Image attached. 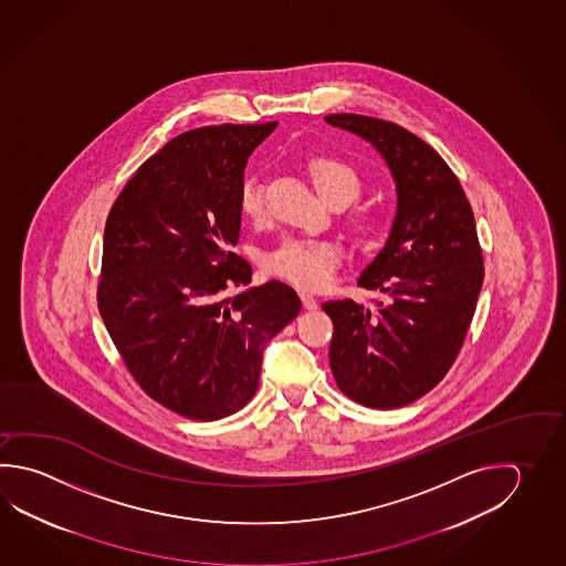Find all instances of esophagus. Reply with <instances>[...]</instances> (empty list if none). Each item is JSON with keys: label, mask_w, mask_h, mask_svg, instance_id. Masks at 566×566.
Wrapping results in <instances>:
<instances>
[{"label": "esophagus", "mask_w": 566, "mask_h": 566, "mask_svg": "<svg viewBox=\"0 0 566 566\" xmlns=\"http://www.w3.org/2000/svg\"><path fill=\"white\" fill-rule=\"evenodd\" d=\"M298 297H301L303 307L307 308V311H315V308L319 307V305H317V298L313 297V295H308L305 291H301Z\"/></svg>", "instance_id": "obj_1"}]
</instances>
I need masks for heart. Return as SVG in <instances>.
<instances>
[{"label": "heart", "mask_w": 566, "mask_h": 566, "mask_svg": "<svg viewBox=\"0 0 566 566\" xmlns=\"http://www.w3.org/2000/svg\"><path fill=\"white\" fill-rule=\"evenodd\" d=\"M308 177L319 196L333 207L355 201L363 191V181L353 165L333 155H317L307 164ZM239 209L247 219L259 221L265 216L263 191L255 179H245L239 189ZM345 223L357 237L369 239L379 233L380 216L373 207H353ZM340 249L327 239L287 237L263 258V269L273 277L283 279L303 289L325 287L339 265Z\"/></svg>", "instance_id": "obj_1"}]
</instances>
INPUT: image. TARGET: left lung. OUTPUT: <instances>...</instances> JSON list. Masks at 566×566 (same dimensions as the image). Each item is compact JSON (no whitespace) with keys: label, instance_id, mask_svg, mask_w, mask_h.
Masks as SVG:
<instances>
[{"label":"left lung","instance_id":"obj_1","mask_svg":"<svg viewBox=\"0 0 566 566\" xmlns=\"http://www.w3.org/2000/svg\"><path fill=\"white\" fill-rule=\"evenodd\" d=\"M327 124L375 145L397 184L391 235L357 285L377 289L373 307L327 301L329 363L350 401L397 409L421 399L449 373L483 287L473 209L441 155L401 125L357 114Z\"/></svg>","mask_w":566,"mask_h":566}]
</instances>
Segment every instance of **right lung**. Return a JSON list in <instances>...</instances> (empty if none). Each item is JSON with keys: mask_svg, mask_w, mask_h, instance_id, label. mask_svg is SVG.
<instances>
[{"mask_svg": "<svg viewBox=\"0 0 566 566\" xmlns=\"http://www.w3.org/2000/svg\"><path fill=\"white\" fill-rule=\"evenodd\" d=\"M277 122L207 125L151 155L105 221L97 307L142 391L193 421L243 409L263 349L301 301L281 281H251L233 253L247 159Z\"/></svg>", "mask_w": 566, "mask_h": 566, "instance_id": "obj_1", "label": "right lung"}]
</instances>
